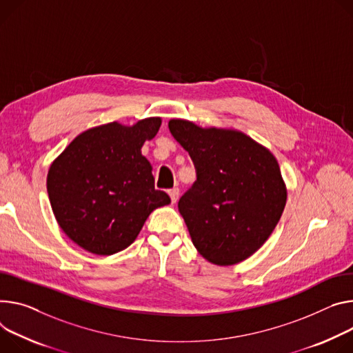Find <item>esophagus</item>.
I'll use <instances>...</instances> for the list:
<instances>
[{
    "instance_id": "esophagus-1",
    "label": "esophagus",
    "mask_w": 353,
    "mask_h": 353,
    "mask_svg": "<svg viewBox=\"0 0 353 353\" xmlns=\"http://www.w3.org/2000/svg\"><path fill=\"white\" fill-rule=\"evenodd\" d=\"M179 188L177 187H174V188H170L169 190V196H170V199H172V203L174 204V203H177V200H179Z\"/></svg>"
}]
</instances>
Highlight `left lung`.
<instances>
[{"label": "left lung", "mask_w": 353, "mask_h": 353, "mask_svg": "<svg viewBox=\"0 0 353 353\" xmlns=\"http://www.w3.org/2000/svg\"><path fill=\"white\" fill-rule=\"evenodd\" d=\"M174 139L193 159L197 180L179 201L193 245L218 266L236 265L272 235L287 201L273 153L232 128L170 119Z\"/></svg>", "instance_id": "8db88e82"}]
</instances>
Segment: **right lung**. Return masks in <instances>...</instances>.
Wrapping results in <instances>:
<instances>
[{"mask_svg":"<svg viewBox=\"0 0 353 353\" xmlns=\"http://www.w3.org/2000/svg\"><path fill=\"white\" fill-rule=\"evenodd\" d=\"M162 118L128 126L117 121L77 135L52 162L46 187L52 211L74 243L94 254H114L139 235L150 212L170 204L154 188L152 165L142 154Z\"/></svg>","mask_w":353,"mask_h":353,"instance_id":"1","label":"right lung"}]
</instances>
